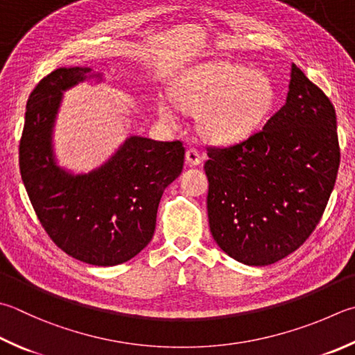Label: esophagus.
Returning <instances> with one entry per match:
<instances>
[{
	"mask_svg": "<svg viewBox=\"0 0 355 355\" xmlns=\"http://www.w3.org/2000/svg\"><path fill=\"white\" fill-rule=\"evenodd\" d=\"M185 160H187V164H189V165L196 166V165L200 164V160H202V157H200L198 150L190 148V150H187V153H185Z\"/></svg>",
	"mask_w": 355,
	"mask_h": 355,
	"instance_id": "34e87169",
	"label": "esophagus"
}]
</instances>
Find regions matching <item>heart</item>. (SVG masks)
<instances>
[{
    "label": "heart",
    "instance_id": "b5f03b06",
    "mask_svg": "<svg viewBox=\"0 0 355 355\" xmlns=\"http://www.w3.org/2000/svg\"><path fill=\"white\" fill-rule=\"evenodd\" d=\"M180 108L200 112L202 130L218 142H238L253 135L270 114L275 91L263 72L227 62H209L187 71L176 85ZM173 100L159 103V114L176 125L179 110Z\"/></svg>",
    "mask_w": 355,
    "mask_h": 355
}]
</instances>
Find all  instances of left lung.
Listing matches in <instances>:
<instances>
[{"mask_svg":"<svg viewBox=\"0 0 355 355\" xmlns=\"http://www.w3.org/2000/svg\"><path fill=\"white\" fill-rule=\"evenodd\" d=\"M338 165L336 110L292 63L286 103L263 130L209 150L204 170L213 239L247 266L291 255L322 219Z\"/></svg>","mask_w":355,"mask_h":355,"instance_id":"1","label":"left lung"}]
</instances>
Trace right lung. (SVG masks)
<instances>
[{"label":"right lung","mask_w":355,"mask_h":355,"mask_svg":"<svg viewBox=\"0 0 355 355\" xmlns=\"http://www.w3.org/2000/svg\"><path fill=\"white\" fill-rule=\"evenodd\" d=\"M102 73L86 66L58 68L40 82L26 105L19 171L40 223L60 249L92 266L135 258L155 235L164 190L184 166L182 142L130 136L88 173L60 166L53 126L64 91Z\"/></svg>","instance_id":"obj_1"}]
</instances>
